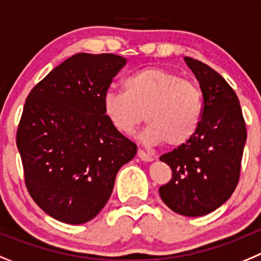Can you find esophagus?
<instances>
[{
    "label": "esophagus",
    "instance_id": "esophagus-1",
    "mask_svg": "<svg viewBox=\"0 0 261 261\" xmlns=\"http://www.w3.org/2000/svg\"><path fill=\"white\" fill-rule=\"evenodd\" d=\"M138 157H139L142 161H147V163H149V161H153V156L145 153V152L142 151V149H139V151H138Z\"/></svg>",
    "mask_w": 261,
    "mask_h": 261
}]
</instances>
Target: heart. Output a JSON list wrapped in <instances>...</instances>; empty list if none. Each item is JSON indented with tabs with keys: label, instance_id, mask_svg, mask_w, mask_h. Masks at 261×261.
Instances as JSON below:
<instances>
[{
	"label": "heart",
	"instance_id": "obj_1",
	"mask_svg": "<svg viewBox=\"0 0 261 261\" xmlns=\"http://www.w3.org/2000/svg\"><path fill=\"white\" fill-rule=\"evenodd\" d=\"M123 90L102 97L105 116L119 133L131 135L147 119V142L179 147L198 131L203 93L194 82L164 67H144L128 75Z\"/></svg>",
	"mask_w": 261,
	"mask_h": 261
}]
</instances>
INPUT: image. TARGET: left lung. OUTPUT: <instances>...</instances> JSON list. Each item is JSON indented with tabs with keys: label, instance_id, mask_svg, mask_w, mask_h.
<instances>
[{
	"label": "left lung",
	"instance_id": "1",
	"mask_svg": "<svg viewBox=\"0 0 261 261\" xmlns=\"http://www.w3.org/2000/svg\"><path fill=\"white\" fill-rule=\"evenodd\" d=\"M203 93V118L186 144L160 157L171 179L159 189L164 203L187 217L208 215L236 190L247 131L233 88L205 63L185 57Z\"/></svg>",
	"mask_w": 261,
	"mask_h": 261
}]
</instances>
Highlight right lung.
<instances>
[{
	"mask_svg": "<svg viewBox=\"0 0 261 261\" xmlns=\"http://www.w3.org/2000/svg\"><path fill=\"white\" fill-rule=\"evenodd\" d=\"M126 65L117 55L78 53L36 84L23 108L16 147L35 203L65 224L91 221L104 208L135 143L109 122L102 97Z\"/></svg>",
	"mask_w": 261,
	"mask_h": 261,
	"instance_id": "1",
	"label": "right lung"
}]
</instances>
